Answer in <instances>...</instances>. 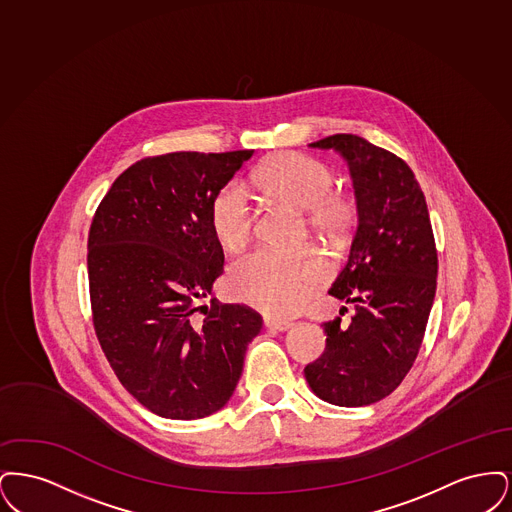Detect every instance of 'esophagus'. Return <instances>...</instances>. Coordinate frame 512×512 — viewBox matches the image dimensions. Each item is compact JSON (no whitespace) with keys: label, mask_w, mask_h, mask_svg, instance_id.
<instances>
[{"label":"esophagus","mask_w":512,"mask_h":512,"mask_svg":"<svg viewBox=\"0 0 512 512\" xmlns=\"http://www.w3.org/2000/svg\"><path fill=\"white\" fill-rule=\"evenodd\" d=\"M293 324L290 320H278V318L265 317V328L276 330V332H286L290 330Z\"/></svg>","instance_id":"esophagus-1"}]
</instances>
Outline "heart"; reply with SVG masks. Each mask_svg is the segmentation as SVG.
<instances>
[{"label":"heart","mask_w":512,"mask_h":512,"mask_svg":"<svg viewBox=\"0 0 512 512\" xmlns=\"http://www.w3.org/2000/svg\"><path fill=\"white\" fill-rule=\"evenodd\" d=\"M334 171L301 153H278L251 176V184L274 201L307 211L311 228L332 244H341L357 219L355 201L334 190ZM255 213L244 184L230 182L211 205V230L220 247L238 253L249 244ZM332 265L315 247L292 253L257 251L234 263L228 290L270 317H292L328 282Z\"/></svg>","instance_id":"obj_1"}]
</instances>
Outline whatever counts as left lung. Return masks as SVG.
<instances>
[{
  "label": "left lung",
  "instance_id": "1",
  "mask_svg": "<svg viewBox=\"0 0 512 512\" xmlns=\"http://www.w3.org/2000/svg\"><path fill=\"white\" fill-rule=\"evenodd\" d=\"M309 146L334 149L347 161L357 230L328 292L351 303L355 315L349 326L340 317L322 324L326 349L305 366V378L326 403L365 407L390 395L418 355L436 297L434 232L424 194L403 159L355 134Z\"/></svg>",
  "mask_w": 512,
  "mask_h": 512
}]
</instances>
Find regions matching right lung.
<instances>
[{"label":"right lung","mask_w":512,"mask_h":512,"mask_svg":"<svg viewBox=\"0 0 512 512\" xmlns=\"http://www.w3.org/2000/svg\"><path fill=\"white\" fill-rule=\"evenodd\" d=\"M253 149L176 151L122 172L88 236V278L101 349L122 386L157 416L220 411L263 318L234 303L199 305L222 274L211 205Z\"/></svg>","instance_id":"add662e5"}]
</instances>
